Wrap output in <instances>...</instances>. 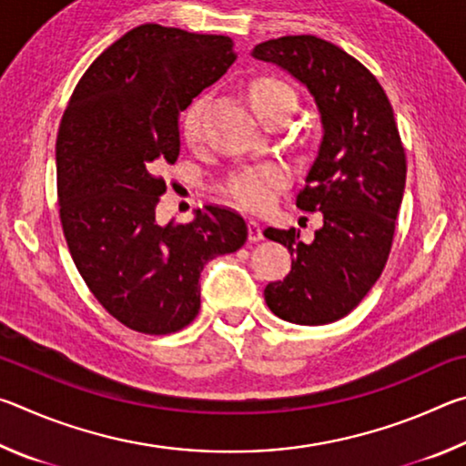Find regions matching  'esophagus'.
<instances>
[{
	"label": "esophagus",
	"instance_id": "obj_1",
	"mask_svg": "<svg viewBox=\"0 0 466 466\" xmlns=\"http://www.w3.org/2000/svg\"><path fill=\"white\" fill-rule=\"evenodd\" d=\"M265 236H263V226L258 224V222H255V219H250L248 222V240L250 242H258V240H263Z\"/></svg>",
	"mask_w": 466,
	"mask_h": 466
}]
</instances>
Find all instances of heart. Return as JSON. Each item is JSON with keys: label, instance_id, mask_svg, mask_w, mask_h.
<instances>
[{"label": "heart", "instance_id": "b5f03b06", "mask_svg": "<svg viewBox=\"0 0 466 466\" xmlns=\"http://www.w3.org/2000/svg\"><path fill=\"white\" fill-rule=\"evenodd\" d=\"M291 102L296 94L288 84L279 80H258L250 88V105L261 115L265 108ZM201 133V102H193L183 115V137L187 144H195ZM289 183V170L283 164H263V167L242 170L226 185V195L242 209L265 211L278 201L281 188Z\"/></svg>", "mask_w": 466, "mask_h": 466}]
</instances>
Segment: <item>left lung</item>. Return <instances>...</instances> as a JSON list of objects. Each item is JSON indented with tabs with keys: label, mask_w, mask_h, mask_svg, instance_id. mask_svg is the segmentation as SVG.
<instances>
[{
	"label": "left lung",
	"mask_w": 466,
	"mask_h": 466,
	"mask_svg": "<svg viewBox=\"0 0 466 466\" xmlns=\"http://www.w3.org/2000/svg\"><path fill=\"white\" fill-rule=\"evenodd\" d=\"M252 55L310 90L325 131L296 199L299 209L320 211L322 228L310 244L296 228L263 232L294 257L286 278L267 283L265 302L294 325H329L356 309L389 261L405 191V147L382 86L337 45L312 35L279 36Z\"/></svg>",
	"instance_id": "1"
}]
</instances>
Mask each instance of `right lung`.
Here are the masks:
<instances>
[{
	"instance_id": "add662e5",
	"label": "right lung",
	"mask_w": 466,
	"mask_h": 466,
	"mask_svg": "<svg viewBox=\"0 0 466 466\" xmlns=\"http://www.w3.org/2000/svg\"><path fill=\"white\" fill-rule=\"evenodd\" d=\"M236 59L224 35L141 25L94 59L57 133L63 236L102 309L131 330L168 335L199 314V275L247 242L230 208L205 205L188 224L156 222L180 152L178 119Z\"/></svg>"
}]
</instances>
